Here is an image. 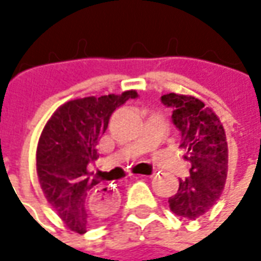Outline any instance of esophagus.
<instances>
[{"instance_id": "esophagus-1", "label": "esophagus", "mask_w": 261, "mask_h": 261, "mask_svg": "<svg viewBox=\"0 0 261 261\" xmlns=\"http://www.w3.org/2000/svg\"><path fill=\"white\" fill-rule=\"evenodd\" d=\"M142 177H145L144 175H137L136 179H142ZM95 200L97 202H100L102 205L108 208H116L117 207V204H119V194L117 192H114L113 189H110L109 186H102L99 187L97 190H95Z\"/></svg>"}]
</instances>
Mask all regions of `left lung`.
I'll list each match as a JSON object with an SVG mask.
<instances>
[{"label":"left lung","mask_w":261,"mask_h":261,"mask_svg":"<svg viewBox=\"0 0 261 261\" xmlns=\"http://www.w3.org/2000/svg\"><path fill=\"white\" fill-rule=\"evenodd\" d=\"M170 108L173 124L181 134L180 148L190 161V176L180 179L169 197L172 213L196 219L211 210L224 190L228 173V144L218 116L194 96L168 93L161 97Z\"/></svg>","instance_id":"obj_1"}]
</instances>
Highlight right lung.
Here are the masks:
<instances>
[{
    "label": "right lung",
    "instance_id": "right-lung-1",
    "mask_svg": "<svg viewBox=\"0 0 261 261\" xmlns=\"http://www.w3.org/2000/svg\"><path fill=\"white\" fill-rule=\"evenodd\" d=\"M137 96L136 91H125L69 100L54 112L43 128L36 152L40 187L48 204L76 233H85L92 222L114 211L95 200V190L102 185L88 172V165L99 156L96 145L112 113Z\"/></svg>",
    "mask_w": 261,
    "mask_h": 261
}]
</instances>
